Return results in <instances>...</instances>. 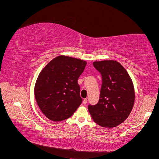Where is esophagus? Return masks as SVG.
<instances>
[{
  "instance_id": "34e87169",
  "label": "esophagus",
  "mask_w": 159,
  "mask_h": 159,
  "mask_svg": "<svg viewBox=\"0 0 159 159\" xmlns=\"http://www.w3.org/2000/svg\"><path fill=\"white\" fill-rule=\"evenodd\" d=\"M87 103H88V99H84V100H83V103H84V105H85Z\"/></svg>"
}]
</instances>
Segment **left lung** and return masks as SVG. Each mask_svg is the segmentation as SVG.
I'll return each instance as SVG.
<instances>
[{"mask_svg":"<svg viewBox=\"0 0 159 159\" xmlns=\"http://www.w3.org/2000/svg\"><path fill=\"white\" fill-rule=\"evenodd\" d=\"M93 66L102 76L100 99L88 106L95 123L113 128L129 117L134 103V89L131 77L124 67L115 60L94 61Z\"/></svg>","mask_w":159,"mask_h":159,"instance_id":"8db88e82","label":"left lung"}]
</instances>
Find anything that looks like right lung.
Segmentation results:
<instances>
[{
  "mask_svg": "<svg viewBox=\"0 0 159 159\" xmlns=\"http://www.w3.org/2000/svg\"><path fill=\"white\" fill-rule=\"evenodd\" d=\"M87 62L66 56L52 60L38 75L34 87L35 99L45 116L53 121L70 117L82 102L79 77Z\"/></svg>",
  "mask_w": 159,
  "mask_h": 159,
  "instance_id": "obj_1",
  "label": "right lung"
}]
</instances>
